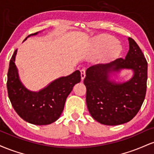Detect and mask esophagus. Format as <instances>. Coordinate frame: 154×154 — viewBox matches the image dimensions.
Segmentation results:
<instances>
[{"mask_svg": "<svg viewBox=\"0 0 154 154\" xmlns=\"http://www.w3.org/2000/svg\"><path fill=\"white\" fill-rule=\"evenodd\" d=\"M80 73H81V78L82 79H84L85 77V69H82L80 70Z\"/></svg>", "mask_w": 154, "mask_h": 154, "instance_id": "34e87169", "label": "esophagus"}]
</instances>
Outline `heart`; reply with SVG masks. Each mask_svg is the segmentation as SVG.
<instances>
[{
  "label": "heart",
  "instance_id": "1",
  "mask_svg": "<svg viewBox=\"0 0 154 154\" xmlns=\"http://www.w3.org/2000/svg\"><path fill=\"white\" fill-rule=\"evenodd\" d=\"M95 45L98 50L103 51L107 50V55L109 57H115L119 54L121 48L116 40L109 35H103L95 40Z\"/></svg>",
  "mask_w": 154,
  "mask_h": 154
}]
</instances>
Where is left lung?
Segmentation results:
<instances>
[{"instance_id":"8db88e82","label":"left lung","mask_w":154,"mask_h":154,"mask_svg":"<svg viewBox=\"0 0 154 154\" xmlns=\"http://www.w3.org/2000/svg\"><path fill=\"white\" fill-rule=\"evenodd\" d=\"M130 50L126 58L107 64L93 65L86 71L84 84L86 103L91 115L100 124L119 125L135 117L143 103L147 88L148 63L136 42L129 38ZM121 68H132L133 78L116 84L108 81L107 74Z\"/></svg>"}]
</instances>
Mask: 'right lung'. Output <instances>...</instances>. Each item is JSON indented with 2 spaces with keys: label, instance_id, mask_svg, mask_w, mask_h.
Here are the masks:
<instances>
[{
  "label": "right lung",
  "instance_id": "right-lung-1",
  "mask_svg": "<svg viewBox=\"0 0 154 154\" xmlns=\"http://www.w3.org/2000/svg\"><path fill=\"white\" fill-rule=\"evenodd\" d=\"M16 54L17 50L11 59L7 78L8 95L12 106L22 119L29 123L45 125L54 122L62 113L67 96L75 85L81 81L80 72L77 70L72 75L56 79L38 93L31 92L19 81L14 63Z\"/></svg>",
  "mask_w": 154,
  "mask_h": 154
}]
</instances>
